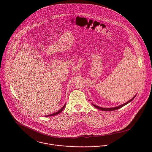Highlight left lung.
Returning a JSON list of instances; mask_svg holds the SVG:
<instances>
[{
    "label": "left lung",
    "mask_w": 152,
    "mask_h": 152,
    "mask_svg": "<svg viewBox=\"0 0 152 152\" xmlns=\"http://www.w3.org/2000/svg\"><path fill=\"white\" fill-rule=\"evenodd\" d=\"M136 96V95H135L130 100H129V101H128L127 102H126V103H125V104H122V105H119V106H118V107H113V108H102V107H99V106H97V105H94V104H92V105L95 107V108H96V109H100V110H103V111H110V110H116V109H118L121 108H122V107H123L124 106H125V105H127L128 104H129V102H130L132 100H133V99L135 98V96Z\"/></svg>",
    "instance_id": "8db88e82"
}]
</instances>
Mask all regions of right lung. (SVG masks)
<instances>
[{"instance_id":"right-lung-1","label":"right lung","mask_w":152,"mask_h":152,"mask_svg":"<svg viewBox=\"0 0 152 152\" xmlns=\"http://www.w3.org/2000/svg\"><path fill=\"white\" fill-rule=\"evenodd\" d=\"M65 105H66V104H65V105L61 108L58 111H57V112H56V113H52V114H50V115H46L45 116H55V115H58V113H61L62 111H63V110L64 109L65 107Z\"/></svg>"}]
</instances>
